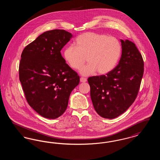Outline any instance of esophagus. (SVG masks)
<instances>
[{
  "instance_id": "1",
  "label": "esophagus",
  "mask_w": 160,
  "mask_h": 160,
  "mask_svg": "<svg viewBox=\"0 0 160 160\" xmlns=\"http://www.w3.org/2000/svg\"><path fill=\"white\" fill-rule=\"evenodd\" d=\"M86 81H87L86 78H84V77H81V78H80V82L84 83V82H86Z\"/></svg>"
}]
</instances>
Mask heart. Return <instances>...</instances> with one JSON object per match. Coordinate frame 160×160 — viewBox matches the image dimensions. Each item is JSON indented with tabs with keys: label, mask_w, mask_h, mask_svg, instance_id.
<instances>
[{
	"label": "heart",
	"mask_w": 160,
	"mask_h": 160,
	"mask_svg": "<svg viewBox=\"0 0 160 160\" xmlns=\"http://www.w3.org/2000/svg\"><path fill=\"white\" fill-rule=\"evenodd\" d=\"M121 53V46L118 39L94 32H86L79 35L74 46L67 47L64 58L74 69L82 68L85 62L88 64L80 69L81 74L90 76L96 71L105 74L114 68Z\"/></svg>",
	"instance_id": "1"
}]
</instances>
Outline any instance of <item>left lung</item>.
<instances>
[{"label": "left lung", "instance_id": "left-lung-1", "mask_svg": "<svg viewBox=\"0 0 160 160\" xmlns=\"http://www.w3.org/2000/svg\"><path fill=\"white\" fill-rule=\"evenodd\" d=\"M119 64L106 75L88 78L93 107L100 116L114 119L123 113L137 97L144 72L142 54L135 44L121 39Z\"/></svg>", "mask_w": 160, "mask_h": 160}]
</instances>
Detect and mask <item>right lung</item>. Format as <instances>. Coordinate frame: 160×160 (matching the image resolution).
Returning <instances> with one entry per match:
<instances>
[{
    "label": "right lung",
    "instance_id": "obj_1",
    "mask_svg": "<svg viewBox=\"0 0 160 160\" xmlns=\"http://www.w3.org/2000/svg\"><path fill=\"white\" fill-rule=\"evenodd\" d=\"M72 35L46 31L26 46L19 65V78L29 106L44 118L56 119L66 110L80 77L66 63L62 48Z\"/></svg>",
    "mask_w": 160,
    "mask_h": 160
}]
</instances>
